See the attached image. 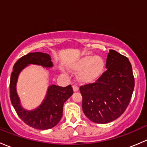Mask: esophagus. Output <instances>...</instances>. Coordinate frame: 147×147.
Listing matches in <instances>:
<instances>
[{
	"label": "esophagus",
	"mask_w": 147,
	"mask_h": 147,
	"mask_svg": "<svg viewBox=\"0 0 147 147\" xmlns=\"http://www.w3.org/2000/svg\"><path fill=\"white\" fill-rule=\"evenodd\" d=\"M72 89H73L74 92H78V90H79V87L76 85H73L72 86Z\"/></svg>",
	"instance_id": "1"
}]
</instances>
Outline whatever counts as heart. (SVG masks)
<instances>
[{
  "label": "heart",
  "mask_w": 147,
  "mask_h": 147,
  "mask_svg": "<svg viewBox=\"0 0 147 147\" xmlns=\"http://www.w3.org/2000/svg\"><path fill=\"white\" fill-rule=\"evenodd\" d=\"M71 71L78 72L77 80L82 84L97 81L103 74L105 62L100 56L85 55L80 57L69 65Z\"/></svg>",
  "instance_id": "1"
}]
</instances>
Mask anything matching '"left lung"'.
<instances>
[{"mask_svg": "<svg viewBox=\"0 0 147 147\" xmlns=\"http://www.w3.org/2000/svg\"><path fill=\"white\" fill-rule=\"evenodd\" d=\"M106 68L96 82L80 88L83 112L89 119L98 124L110 122L124 113L134 87L132 67L127 57L109 50Z\"/></svg>", "mask_w": 147, "mask_h": 147, "instance_id": "obj_1", "label": "left lung"}]
</instances>
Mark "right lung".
<instances>
[{
  "mask_svg": "<svg viewBox=\"0 0 147 147\" xmlns=\"http://www.w3.org/2000/svg\"><path fill=\"white\" fill-rule=\"evenodd\" d=\"M29 65H40L47 69L53 67L51 57L46 53H30L20 57L15 63L10 76V101L19 117L30 127L41 130L51 129L61 119L64 103L73 94L72 87L71 85L65 87L55 84L50 85L45 99L38 107L32 110L24 109L17 93L16 84L21 71Z\"/></svg>",
  "mask_w": 147,
  "mask_h": 147,
  "instance_id": "right-lung-1",
  "label": "right lung"
}]
</instances>
